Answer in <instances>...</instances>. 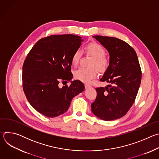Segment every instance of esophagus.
I'll list each match as a JSON object with an SVG mask.
<instances>
[{"instance_id":"1","label":"esophagus","mask_w":159,"mask_h":159,"mask_svg":"<svg viewBox=\"0 0 159 159\" xmlns=\"http://www.w3.org/2000/svg\"><path fill=\"white\" fill-rule=\"evenodd\" d=\"M90 87H91V86H90V85H89V84H85V89H89V88H90Z\"/></svg>"}]
</instances>
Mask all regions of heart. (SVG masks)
<instances>
[{
  "mask_svg": "<svg viewBox=\"0 0 159 159\" xmlns=\"http://www.w3.org/2000/svg\"><path fill=\"white\" fill-rule=\"evenodd\" d=\"M85 51L88 55L94 57L90 66L93 68L80 67L74 72V77L83 82H89L97 75L96 67L99 72H105L109 66V61L105 56L106 51L101 44L96 42L89 43L85 47ZM82 57V52L77 50L72 57V63L74 66H77ZM94 67H96L94 68Z\"/></svg>",
  "mask_w": 159,
  "mask_h": 159,
  "instance_id": "1",
  "label": "heart"
}]
</instances>
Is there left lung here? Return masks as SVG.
Returning <instances> with one entry per match:
<instances>
[{
  "instance_id": "1",
  "label": "left lung",
  "mask_w": 159,
  "mask_h": 159,
  "mask_svg": "<svg viewBox=\"0 0 159 159\" xmlns=\"http://www.w3.org/2000/svg\"><path fill=\"white\" fill-rule=\"evenodd\" d=\"M93 37L109 53V65L100 80L110 85L96 88L91 110L102 120H115L125 116L134 102L142 79L140 65L134 50L125 41L114 37Z\"/></svg>"
}]
</instances>
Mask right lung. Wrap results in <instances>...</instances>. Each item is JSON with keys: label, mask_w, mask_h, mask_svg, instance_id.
I'll return each instance as SVG.
<instances>
[{"label": "right lung", "mask_w": 159, "mask_h": 159, "mask_svg": "<svg viewBox=\"0 0 159 159\" xmlns=\"http://www.w3.org/2000/svg\"><path fill=\"white\" fill-rule=\"evenodd\" d=\"M74 34L52 35L39 39L28 54L22 66V87L26 97L38 112L54 118L65 113L72 99L84 90L76 80L59 87L60 82L70 81L72 57L83 40Z\"/></svg>", "instance_id": "add662e5"}]
</instances>
